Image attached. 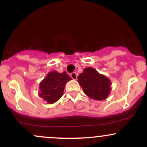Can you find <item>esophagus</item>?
Here are the masks:
<instances>
[{
  "mask_svg": "<svg viewBox=\"0 0 147 147\" xmlns=\"http://www.w3.org/2000/svg\"><path fill=\"white\" fill-rule=\"evenodd\" d=\"M70 77H72V79H75V80H76V79H77V74L75 72H72V73L70 74Z\"/></svg>",
  "mask_w": 147,
  "mask_h": 147,
  "instance_id": "34e87169",
  "label": "esophagus"
}]
</instances>
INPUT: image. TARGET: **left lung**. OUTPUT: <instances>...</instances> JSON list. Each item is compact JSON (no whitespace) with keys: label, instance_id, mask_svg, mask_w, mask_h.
<instances>
[{"label":"left lung","instance_id":"left-lung-1","mask_svg":"<svg viewBox=\"0 0 147 147\" xmlns=\"http://www.w3.org/2000/svg\"><path fill=\"white\" fill-rule=\"evenodd\" d=\"M78 82L84 93L95 100L107 98L111 91V81L94 68H86L78 76Z\"/></svg>","mask_w":147,"mask_h":147}]
</instances>
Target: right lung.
I'll return each instance as SVG.
<instances>
[{"instance_id":"1","label":"right lung","mask_w":147,"mask_h":147,"mask_svg":"<svg viewBox=\"0 0 147 147\" xmlns=\"http://www.w3.org/2000/svg\"><path fill=\"white\" fill-rule=\"evenodd\" d=\"M71 78L66 72H50L40 83L39 96L49 104H53L63 95L65 84Z\"/></svg>"}]
</instances>
